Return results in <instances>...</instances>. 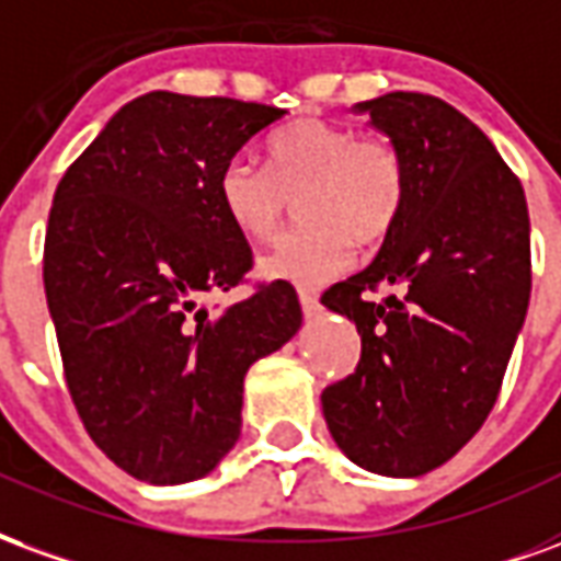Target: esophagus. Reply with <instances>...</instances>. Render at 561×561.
Here are the masks:
<instances>
[{
  "mask_svg": "<svg viewBox=\"0 0 561 561\" xmlns=\"http://www.w3.org/2000/svg\"><path fill=\"white\" fill-rule=\"evenodd\" d=\"M298 301H301L305 317H317L320 313V296L313 289H298Z\"/></svg>",
  "mask_w": 561,
  "mask_h": 561,
  "instance_id": "34e87169",
  "label": "esophagus"
}]
</instances>
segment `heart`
Segmentation results:
<instances>
[{"mask_svg": "<svg viewBox=\"0 0 561 561\" xmlns=\"http://www.w3.org/2000/svg\"><path fill=\"white\" fill-rule=\"evenodd\" d=\"M268 167L230 158L218 173L224 215L248 239H272L293 199L305 227L260 256V275L296 286L329 284L355 260V239L374 244L394 230L407 203V170L382 137L298 118L268 140Z\"/></svg>", "mask_w": 561, "mask_h": 561, "instance_id": "obj_1", "label": "heart"}]
</instances>
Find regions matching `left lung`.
<instances>
[{"label": "left lung", "mask_w": 561, "mask_h": 561, "mask_svg": "<svg viewBox=\"0 0 561 561\" xmlns=\"http://www.w3.org/2000/svg\"><path fill=\"white\" fill-rule=\"evenodd\" d=\"M407 170V203L365 272L322 305L362 334L355 374L322 391L355 466L419 478L451 460L493 410L533 293L529 208L488 134L421 92L355 104ZM400 285L370 302L367 291Z\"/></svg>", "instance_id": "obj_1"}]
</instances>
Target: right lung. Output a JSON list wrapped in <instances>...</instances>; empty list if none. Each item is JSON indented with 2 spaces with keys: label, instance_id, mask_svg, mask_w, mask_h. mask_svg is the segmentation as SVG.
I'll use <instances>...</instances> for the list:
<instances>
[{
  "label": "right lung",
  "instance_id": "right-lung-1",
  "mask_svg": "<svg viewBox=\"0 0 561 561\" xmlns=\"http://www.w3.org/2000/svg\"><path fill=\"white\" fill-rule=\"evenodd\" d=\"M286 110L149 92L110 118L56 187L44 293L92 443L128 476L185 484L239 443L244 374L301 329L293 284L206 308L251 272L218 173Z\"/></svg>",
  "mask_w": 561,
  "mask_h": 561
}]
</instances>
